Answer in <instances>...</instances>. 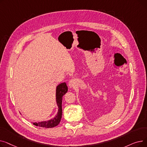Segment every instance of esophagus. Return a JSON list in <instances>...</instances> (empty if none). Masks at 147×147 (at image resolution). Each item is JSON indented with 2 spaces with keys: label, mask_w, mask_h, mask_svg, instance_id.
<instances>
[{
  "label": "esophagus",
  "mask_w": 147,
  "mask_h": 147,
  "mask_svg": "<svg viewBox=\"0 0 147 147\" xmlns=\"http://www.w3.org/2000/svg\"><path fill=\"white\" fill-rule=\"evenodd\" d=\"M75 80L74 79H71L70 81L68 83V84H69V86L71 88V87H73V86L75 84Z\"/></svg>",
  "instance_id": "34e87169"
}]
</instances>
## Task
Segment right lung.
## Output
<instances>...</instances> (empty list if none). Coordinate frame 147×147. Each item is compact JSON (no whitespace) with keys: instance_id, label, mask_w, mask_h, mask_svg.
Returning a JSON list of instances; mask_svg holds the SVG:
<instances>
[{"instance_id":"add662e5","label":"right lung","mask_w":147,"mask_h":147,"mask_svg":"<svg viewBox=\"0 0 147 147\" xmlns=\"http://www.w3.org/2000/svg\"><path fill=\"white\" fill-rule=\"evenodd\" d=\"M67 91L68 87L65 82L62 83L58 85L56 90V99L57 105L58 107V111L57 114L53 119H52L48 121L34 122L33 123V124L36 126L45 128H52L57 126L59 123L62 117V100H63V96L67 93Z\"/></svg>"}]
</instances>
